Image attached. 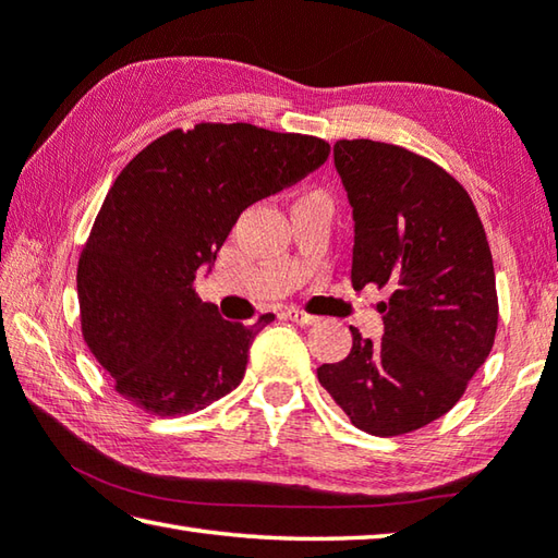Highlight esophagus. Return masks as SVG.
Here are the masks:
<instances>
[{"label":"esophagus","instance_id":"obj_1","mask_svg":"<svg viewBox=\"0 0 558 558\" xmlns=\"http://www.w3.org/2000/svg\"><path fill=\"white\" fill-rule=\"evenodd\" d=\"M288 316H290L292 322H298V324H302V326H310V324L319 322V316H314V314L304 312V310H298V307H290V310H288Z\"/></svg>","mask_w":558,"mask_h":558}]
</instances>
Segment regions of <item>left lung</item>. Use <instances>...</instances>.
Wrapping results in <instances>:
<instances>
[{
	"label": "left lung",
	"instance_id": "obj_1",
	"mask_svg": "<svg viewBox=\"0 0 558 558\" xmlns=\"http://www.w3.org/2000/svg\"><path fill=\"white\" fill-rule=\"evenodd\" d=\"M333 161L355 220L353 288L391 298L381 341L351 326V353L316 377L355 428L395 438L445 416L486 363L494 258L464 185L435 161L375 140H338Z\"/></svg>",
	"mask_w": 558,
	"mask_h": 558
}]
</instances>
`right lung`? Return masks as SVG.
Wrapping results in <instances>:
<instances>
[{"label": "right lung", "mask_w": 558, "mask_h": 558, "mask_svg": "<svg viewBox=\"0 0 558 558\" xmlns=\"http://www.w3.org/2000/svg\"><path fill=\"white\" fill-rule=\"evenodd\" d=\"M329 142L251 123L171 130L128 161L76 266L82 336L113 387L151 416L207 409L239 387L276 316L227 322L195 292L248 205L329 159Z\"/></svg>", "instance_id": "obj_1"}]
</instances>
